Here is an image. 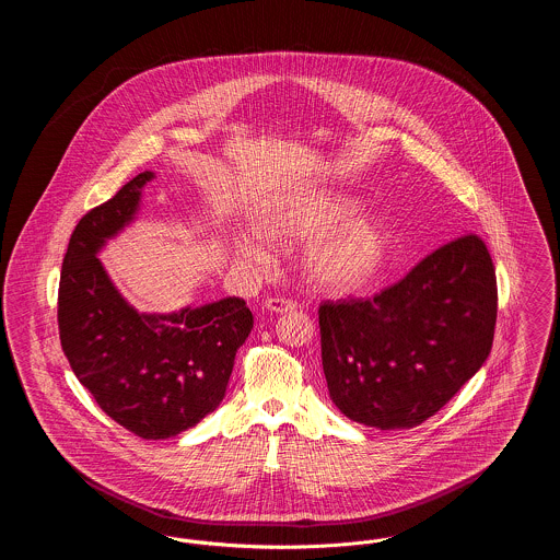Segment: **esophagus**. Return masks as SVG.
<instances>
[{
	"mask_svg": "<svg viewBox=\"0 0 560 560\" xmlns=\"http://www.w3.org/2000/svg\"><path fill=\"white\" fill-rule=\"evenodd\" d=\"M265 308L275 313V315H283V313H292L298 308V304L293 300H285V298H268L265 302Z\"/></svg>",
	"mask_w": 560,
	"mask_h": 560,
	"instance_id": "obj_1",
	"label": "esophagus"
}]
</instances>
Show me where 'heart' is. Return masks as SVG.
I'll return each mask as SVG.
<instances>
[{"mask_svg":"<svg viewBox=\"0 0 560 560\" xmlns=\"http://www.w3.org/2000/svg\"><path fill=\"white\" fill-rule=\"evenodd\" d=\"M359 210L361 201L352 195L336 190L308 192L272 203L260 215L258 229L267 240L283 245L317 240L304 254L308 281L320 292H359L384 267L390 243L384 220L375 215L347 219ZM237 254L252 267L272 265V254L260 241H240Z\"/></svg>","mask_w":560,"mask_h":560,"instance_id":"1","label":"heart"}]
</instances>
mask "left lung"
<instances>
[{
  "label": "left lung",
  "instance_id": "8db88e82",
  "mask_svg": "<svg viewBox=\"0 0 560 560\" xmlns=\"http://www.w3.org/2000/svg\"><path fill=\"white\" fill-rule=\"evenodd\" d=\"M495 317L487 245L457 235L373 298L320 304L329 397L363 427H418L482 368Z\"/></svg>",
  "mask_w": 560,
  "mask_h": 560
}]
</instances>
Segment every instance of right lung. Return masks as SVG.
Instances as JSON below:
<instances>
[{"label":"right lung","instance_id":"1","mask_svg":"<svg viewBox=\"0 0 560 560\" xmlns=\"http://www.w3.org/2000/svg\"><path fill=\"white\" fill-rule=\"evenodd\" d=\"M142 172L75 226L60 272L58 329L69 365L98 407L142 439H170L224 399L235 354L254 327L243 298L176 313H138L98 252L133 222Z\"/></svg>","mask_w":560,"mask_h":560}]
</instances>
